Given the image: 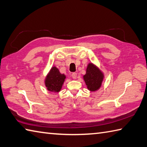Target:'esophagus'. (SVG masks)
Instances as JSON below:
<instances>
[{
    "label": "esophagus",
    "instance_id": "1",
    "mask_svg": "<svg viewBox=\"0 0 147 147\" xmlns=\"http://www.w3.org/2000/svg\"><path fill=\"white\" fill-rule=\"evenodd\" d=\"M77 74L76 72L72 73V74H71V77H72L74 79H77Z\"/></svg>",
    "mask_w": 147,
    "mask_h": 147
}]
</instances>
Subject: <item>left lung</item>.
Wrapping results in <instances>:
<instances>
[{
    "mask_svg": "<svg viewBox=\"0 0 147 147\" xmlns=\"http://www.w3.org/2000/svg\"><path fill=\"white\" fill-rule=\"evenodd\" d=\"M104 75L99 68L92 63H89L86 74L83 76L87 88L91 91L98 90L101 86Z\"/></svg>",
    "mask_w": 147,
    "mask_h": 147,
    "instance_id": "1",
    "label": "left lung"
}]
</instances>
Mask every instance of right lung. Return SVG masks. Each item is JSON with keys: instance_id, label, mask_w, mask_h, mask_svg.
<instances>
[{"instance_id": "obj_1", "label": "right lung", "mask_w": 147, "mask_h": 147, "mask_svg": "<svg viewBox=\"0 0 147 147\" xmlns=\"http://www.w3.org/2000/svg\"><path fill=\"white\" fill-rule=\"evenodd\" d=\"M66 76L61 74L56 67H53L45 79V85L51 92H58L61 89Z\"/></svg>"}]
</instances>
